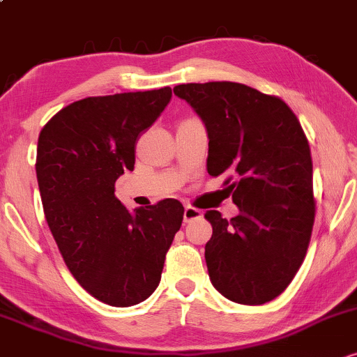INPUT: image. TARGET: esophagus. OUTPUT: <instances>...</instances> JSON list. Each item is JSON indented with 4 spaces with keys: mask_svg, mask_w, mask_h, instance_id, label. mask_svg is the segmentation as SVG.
<instances>
[{
    "mask_svg": "<svg viewBox=\"0 0 357 357\" xmlns=\"http://www.w3.org/2000/svg\"><path fill=\"white\" fill-rule=\"evenodd\" d=\"M200 218H202V211L195 209V207L187 206L185 211H183V221L185 222L195 221V219H200Z\"/></svg>",
    "mask_w": 357,
    "mask_h": 357,
    "instance_id": "obj_1",
    "label": "esophagus"
}]
</instances>
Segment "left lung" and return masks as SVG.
<instances>
[{
	"label": "left lung",
	"mask_w": 357,
	"mask_h": 357,
	"mask_svg": "<svg viewBox=\"0 0 357 357\" xmlns=\"http://www.w3.org/2000/svg\"><path fill=\"white\" fill-rule=\"evenodd\" d=\"M206 123L207 172L226 175L239 214L207 211L212 285L243 305H261L290 285L315 221L312 155L298 118L278 96L238 82L174 87Z\"/></svg>",
	"instance_id": "1"
}]
</instances>
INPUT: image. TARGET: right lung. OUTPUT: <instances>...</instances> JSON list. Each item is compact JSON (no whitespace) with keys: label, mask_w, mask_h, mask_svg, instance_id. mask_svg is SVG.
Segmentation results:
<instances>
[{"label":"right lung","mask_w":357,"mask_h":357,"mask_svg":"<svg viewBox=\"0 0 357 357\" xmlns=\"http://www.w3.org/2000/svg\"><path fill=\"white\" fill-rule=\"evenodd\" d=\"M172 89L96 96L62 107L42 128L37 180L60 255L87 294L113 307L150 297L183 221L165 199L130 212L114 183L135 168L136 142L170 102Z\"/></svg>","instance_id":"add662e5"}]
</instances>
